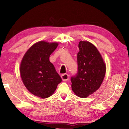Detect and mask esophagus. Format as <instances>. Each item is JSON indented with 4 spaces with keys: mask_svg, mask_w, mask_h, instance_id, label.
Wrapping results in <instances>:
<instances>
[{
    "mask_svg": "<svg viewBox=\"0 0 129 129\" xmlns=\"http://www.w3.org/2000/svg\"><path fill=\"white\" fill-rule=\"evenodd\" d=\"M61 78L62 80L64 81H67L68 79L69 78V76L68 74H63L61 75Z\"/></svg>",
    "mask_w": 129,
    "mask_h": 129,
    "instance_id": "obj_1",
    "label": "esophagus"
}]
</instances>
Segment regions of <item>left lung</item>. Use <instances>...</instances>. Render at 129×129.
Listing matches in <instances>:
<instances>
[{"mask_svg":"<svg viewBox=\"0 0 129 129\" xmlns=\"http://www.w3.org/2000/svg\"><path fill=\"white\" fill-rule=\"evenodd\" d=\"M78 53V73L71 78L74 92L87 98L99 88L105 77L106 65L97 48L89 42L80 41Z\"/></svg>","mask_w":129,"mask_h":129,"instance_id":"1","label":"left lung"}]
</instances>
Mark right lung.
Segmentation results:
<instances>
[{"label": "right lung", "instance_id": "obj_1", "mask_svg": "<svg viewBox=\"0 0 129 129\" xmlns=\"http://www.w3.org/2000/svg\"><path fill=\"white\" fill-rule=\"evenodd\" d=\"M57 45V43L38 42L28 49L21 60L20 72L24 85L32 94L42 99L50 96L62 81L49 61Z\"/></svg>", "mask_w": 129, "mask_h": 129}]
</instances>
